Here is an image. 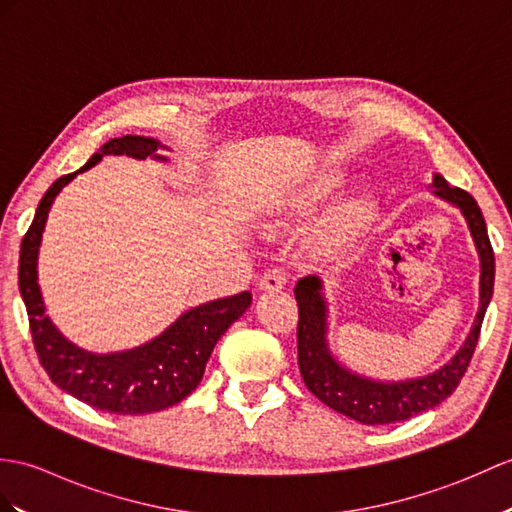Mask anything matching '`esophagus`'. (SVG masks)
<instances>
[{
    "label": "esophagus",
    "instance_id": "obj_1",
    "mask_svg": "<svg viewBox=\"0 0 512 512\" xmlns=\"http://www.w3.org/2000/svg\"><path fill=\"white\" fill-rule=\"evenodd\" d=\"M285 283H288V277H285V272L279 268H272L268 272H264V277L259 279V290L264 292H279L285 288Z\"/></svg>",
    "mask_w": 512,
    "mask_h": 512
}]
</instances>
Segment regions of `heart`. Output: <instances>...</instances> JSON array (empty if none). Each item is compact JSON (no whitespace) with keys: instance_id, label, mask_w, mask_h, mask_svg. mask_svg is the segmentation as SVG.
Masks as SVG:
<instances>
[{"instance_id":"heart-1","label":"heart","mask_w":512,"mask_h":512,"mask_svg":"<svg viewBox=\"0 0 512 512\" xmlns=\"http://www.w3.org/2000/svg\"><path fill=\"white\" fill-rule=\"evenodd\" d=\"M342 183V176L334 170L314 174L301 183L296 189L285 196L279 205L272 211L277 224H288L299 218L310 216V213L323 205V202L336 192ZM366 200L360 196L344 198L338 205L329 211V216L323 222V231L331 240H347L355 231L360 229V224L366 218Z\"/></svg>"}]
</instances>
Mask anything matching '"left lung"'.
<instances>
[{
	"instance_id": "1",
	"label": "left lung",
	"mask_w": 512,
	"mask_h": 512,
	"mask_svg": "<svg viewBox=\"0 0 512 512\" xmlns=\"http://www.w3.org/2000/svg\"><path fill=\"white\" fill-rule=\"evenodd\" d=\"M432 194L462 213L480 259L478 314H475L469 334L454 358L441 368H436L434 373L384 382V379H373L351 371L329 349V305L323 294V279L307 275L299 279L294 288L296 303H299L296 342H299V368L303 382L325 406L362 425L406 421L412 419L414 414L432 410L445 401L458 388L462 375L467 371L475 344L480 338L486 307L491 303L495 255L478 202L465 189L451 187L441 174L432 176Z\"/></svg>"
}]
</instances>
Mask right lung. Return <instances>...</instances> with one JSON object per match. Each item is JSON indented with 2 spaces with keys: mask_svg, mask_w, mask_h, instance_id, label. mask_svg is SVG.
Masks as SVG:
<instances>
[{
  "mask_svg": "<svg viewBox=\"0 0 512 512\" xmlns=\"http://www.w3.org/2000/svg\"><path fill=\"white\" fill-rule=\"evenodd\" d=\"M159 150H168V146L152 137L124 135L106 141L78 172L61 176L47 189L19 253V292L26 303L32 342L45 373L67 395L89 403L95 410L124 414V417L159 412L183 401L200 384L216 342L253 301L251 292H240L227 299L202 303L178 316L163 334L150 342L113 353L80 349L78 344L67 340L52 323V318L45 314L37 266L47 213L56 196L78 174L102 161L106 154L168 161Z\"/></svg>",
  "mask_w": 512,
  "mask_h": 512,
  "instance_id": "right-lung-1",
  "label": "right lung"
}]
</instances>
